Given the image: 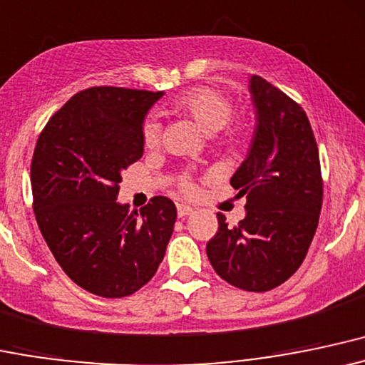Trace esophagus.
I'll use <instances>...</instances> for the list:
<instances>
[{"mask_svg": "<svg viewBox=\"0 0 365 365\" xmlns=\"http://www.w3.org/2000/svg\"><path fill=\"white\" fill-rule=\"evenodd\" d=\"M195 212L193 207H190V205L186 203H178V215L179 217H186V215H191Z\"/></svg>", "mask_w": 365, "mask_h": 365, "instance_id": "1", "label": "esophagus"}]
</instances>
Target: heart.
<instances>
[{
    "label": "heart",
    "mask_w": 365,
    "mask_h": 365,
    "mask_svg": "<svg viewBox=\"0 0 365 365\" xmlns=\"http://www.w3.org/2000/svg\"><path fill=\"white\" fill-rule=\"evenodd\" d=\"M172 108L178 112L186 113L196 122L200 129L207 134H215L220 129L226 128L231 118L232 103L222 91L208 86H200L181 94L172 101ZM243 133L241 125H235L229 129V138H237ZM160 139V124L157 118L150 117L143 125V141L146 146H155ZM184 190H190V184H182Z\"/></svg>",
    "instance_id": "b5f03b06"
}]
</instances>
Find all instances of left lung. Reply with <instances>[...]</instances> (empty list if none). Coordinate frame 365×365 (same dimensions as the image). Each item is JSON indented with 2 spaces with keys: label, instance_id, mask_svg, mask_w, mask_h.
Instances as JSON below:
<instances>
[{
  "label": "left lung",
  "instance_id": "left-lung-1",
  "mask_svg": "<svg viewBox=\"0 0 365 365\" xmlns=\"http://www.w3.org/2000/svg\"><path fill=\"white\" fill-rule=\"evenodd\" d=\"M248 89L255 129L231 186L247 195V215L207 243L214 271L236 288L269 292L298 271L322 207V178L312 128L300 105L276 86L252 76Z\"/></svg>",
  "mask_w": 365,
  "mask_h": 365
}]
</instances>
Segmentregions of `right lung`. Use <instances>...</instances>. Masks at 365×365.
Returning a JSON list of instances; mask_svg holds the SVG:
<instances>
[{"label":"right lung","mask_w":365,"mask_h":365,"mask_svg":"<svg viewBox=\"0 0 365 365\" xmlns=\"http://www.w3.org/2000/svg\"><path fill=\"white\" fill-rule=\"evenodd\" d=\"M163 91L89 88L39 134L31 163L34 214L53 257L86 292L122 298L157 272L174 231L172 200L130 212L117 202L122 170L145 151L143 122Z\"/></svg>","instance_id":"obj_1"}]
</instances>
